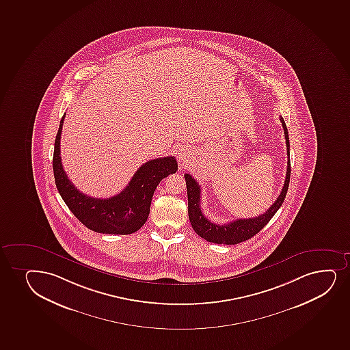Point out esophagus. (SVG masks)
Here are the masks:
<instances>
[{"label": "esophagus", "instance_id": "obj_1", "mask_svg": "<svg viewBox=\"0 0 350 350\" xmlns=\"http://www.w3.org/2000/svg\"><path fill=\"white\" fill-rule=\"evenodd\" d=\"M189 157V150H188L187 148H183V147H182V148L180 149V152L177 153V157H178L180 160H187V157Z\"/></svg>", "mask_w": 350, "mask_h": 350}]
</instances>
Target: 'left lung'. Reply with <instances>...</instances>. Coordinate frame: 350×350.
Segmentation results:
<instances>
[{
	"mask_svg": "<svg viewBox=\"0 0 350 350\" xmlns=\"http://www.w3.org/2000/svg\"><path fill=\"white\" fill-rule=\"evenodd\" d=\"M282 129L285 133L286 147L287 155L289 157V137L288 131L286 127L285 121L280 117ZM185 185L188 191V213H189L190 223L195 232L200 237L204 238L205 241L215 244H225V245H234L241 241H247L250 238L256 236L271 218L273 217L279 208L282 206V202L285 201L286 193L288 190L289 178H291V160H287V172H286L285 183L282 187V193L277 198V201L269 206V209L258 217L244 218L230 221L228 224H215L209 221L203 215L201 210V187L196 180L189 174H185Z\"/></svg>",
	"mask_w": 350,
	"mask_h": 350,
	"instance_id": "obj_1",
	"label": "left lung"
}]
</instances>
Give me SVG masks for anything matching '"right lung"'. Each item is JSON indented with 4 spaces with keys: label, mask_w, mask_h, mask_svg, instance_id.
Masks as SVG:
<instances>
[{
    "label": "right lung",
    "mask_w": 350,
    "mask_h": 350,
    "mask_svg": "<svg viewBox=\"0 0 350 350\" xmlns=\"http://www.w3.org/2000/svg\"><path fill=\"white\" fill-rule=\"evenodd\" d=\"M65 114L57 132L53 168L58 193L79 221L94 232L129 234L145 224L154 191L162 178L176 173L174 157H159L137 169L129 185L109 198H94L81 193L65 174L61 160V134Z\"/></svg>",
    "instance_id": "obj_1"
}]
</instances>
